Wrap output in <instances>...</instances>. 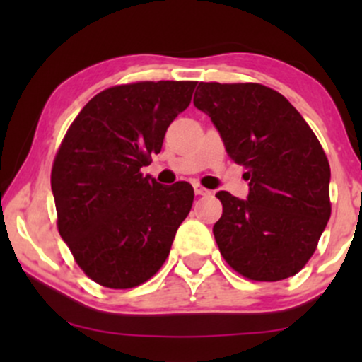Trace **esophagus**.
I'll return each instance as SVG.
<instances>
[{
  "label": "esophagus",
  "instance_id": "obj_1",
  "mask_svg": "<svg viewBox=\"0 0 362 362\" xmlns=\"http://www.w3.org/2000/svg\"><path fill=\"white\" fill-rule=\"evenodd\" d=\"M194 192H195V195H209L211 190L206 189V187L199 185V184H194Z\"/></svg>",
  "mask_w": 362,
  "mask_h": 362
}]
</instances>
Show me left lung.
<instances>
[{
  "instance_id": "8db88e82",
  "label": "left lung",
  "mask_w": 362,
  "mask_h": 362,
  "mask_svg": "<svg viewBox=\"0 0 362 362\" xmlns=\"http://www.w3.org/2000/svg\"><path fill=\"white\" fill-rule=\"evenodd\" d=\"M194 105L213 120L226 153L247 168L248 197H216L213 233L231 269L282 281L305 267L330 219V165L301 114L259 83H199Z\"/></svg>"
}]
</instances>
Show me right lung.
<instances>
[{"label":"right lung","mask_w":362,"mask_h":362,"mask_svg":"<svg viewBox=\"0 0 362 362\" xmlns=\"http://www.w3.org/2000/svg\"><path fill=\"white\" fill-rule=\"evenodd\" d=\"M195 85L139 81L103 90L83 107L57 149L51 173L57 230L97 284L136 288L167 260L194 189L187 182L161 185L141 168L161 151Z\"/></svg>","instance_id":"add662e5"}]
</instances>
